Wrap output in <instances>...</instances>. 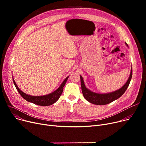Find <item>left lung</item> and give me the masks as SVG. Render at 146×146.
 <instances>
[{"label": "left lung", "mask_w": 146, "mask_h": 146, "mask_svg": "<svg viewBox=\"0 0 146 146\" xmlns=\"http://www.w3.org/2000/svg\"><path fill=\"white\" fill-rule=\"evenodd\" d=\"M133 74V70L131 68V73H130L129 77L126 82L125 85L122 86L119 90H117L113 92L109 93V94H96L95 92H92L89 89H88L84 83L83 80L82 76H80V82H81V87H82V94L86 100L89 102L94 104L95 105H106L108 104L113 101L116 100V99L120 98L122 95L124 94L125 90H127V88L129 86V84L130 81L131 80Z\"/></svg>", "instance_id": "left-lung-1"}]
</instances>
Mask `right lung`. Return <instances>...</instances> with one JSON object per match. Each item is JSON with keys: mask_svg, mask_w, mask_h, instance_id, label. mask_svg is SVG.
Segmentation results:
<instances>
[{"mask_svg": "<svg viewBox=\"0 0 146 146\" xmlns=\"http://www.w3.org/2000/svg\"><path fill=\"white\" fill-rule=\"evenodd\" d=\"M68 78V77L66 78V79L63 81L62 84L60 85V86L54 92L47 95H44V96H31L25 94V93L22 92L18 86L17 85L16 83H15V80L13 79V82L14 85L16 87L17 90L18 91V92L19 94L21 95V96L24 98L26 101L29 102H32L34 104L38 105H40V106H49L53 104H54L56 101H57L58 99L60 98L61 95L62 94L63 91V88L65 85V84Z\"/></svg>", "mask_w": 146, "mask_h": 146, "instance_id": "add662e5", "label": "right lung"}]
</instances>
